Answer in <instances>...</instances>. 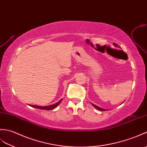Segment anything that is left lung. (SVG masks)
I'll list each match as a JSON object with an SVG mask.
<instances>
[{
	"mask_svg": "<svg viewBox=\"0 0 147 147\" xmlns=\"http://www.w3.org/2000/svg\"><path fill=\"white\" fill-rule=\"evenodd\" d=\"M113 45H114V46H115V47H118V46L117 45V44L116 43H113ZM91 103V105L93 106V107L95 108H96L97 110H100V111H106V110H106V109H104V108H100V107H98V106H96V105H94V104H93L92 103ZM121 103V104H122ZM121 104H120V105H121Z\"/></svg>",
	"mask_w": 147,
	"mask_h": 147,
	"instance_id": "left-lung-1",
	"label": "left lung"
}]
</instances>
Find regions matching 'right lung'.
Segmentation results:
<instances>
[{"instance_id":"add662e5","label":"right lung","mask_w":147,"mask_h":147,"mask_svg":"<svg viewBox=\"0 0 147 147\" xmlns=\"http://www.w3.org/2000/svg\"><path fill=\"white\" fill-rule=\"evenodd\" d=\"M62 99H61V100L57 102L56 103H54L53 105H51L49 106H44V107H40V106H37V105H29V106H30L31 107L33 108H38V109H40V110H53V109L56 108L58 105H59L61 102L62 101Z\"/></svg>"}]
</instances>
